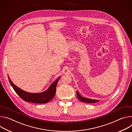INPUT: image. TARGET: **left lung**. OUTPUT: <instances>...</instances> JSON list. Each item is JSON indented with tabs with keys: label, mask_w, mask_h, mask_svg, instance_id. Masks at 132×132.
Returning a JSON list of instances; mask_svg holds the SVG:
<instances>
[{
	"label": "left lung",
	"mask_w": 132,
	"mask_h": 132,
	"mask_svg": "<svg viewBox=\"0 0 132 132\" xmlns=\"http://www.w3.org/2000/svg\"><path fill=\"white\" fill-rule=\"evenodd\" d=\"M77 96L78 98L83 102H84V103H96V102H98L99 101L98 100H92V99H90V98H85L84 97H82L79 93V92L77 91Z\"/></svg>",
	"instance_id": "left-lung-1"
}]
</instances>
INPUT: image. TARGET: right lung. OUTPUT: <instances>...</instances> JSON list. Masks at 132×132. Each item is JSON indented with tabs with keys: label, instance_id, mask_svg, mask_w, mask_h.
I'll list each match as a JSON object with an SVG mask.
<instances>
[{
	"label": "right lung",
	"instance_id": "right-lung-1",
	"mask_svg": "<svg viewBox=\"0 0 132 132\" xmlns=\"http://www.w3.org/2000/svg\"><path fill=\"white\" fill-rule=\"evenodd\" d=\"M8 77L12 88L22 100L26 102L38 104L47 103L54 97L55 94L56 85L60 78L59 77L53 82L49 87V88L45 92L39 93H31L26 92L19 88L12 82L8 76Z\"/></svg>",
	"mask_w": 132,
	"mask_h": 132
}]
</instances>
